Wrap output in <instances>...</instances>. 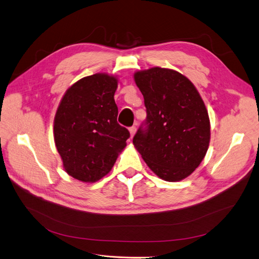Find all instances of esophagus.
<instances>
[{"label": "esophagus", "instance_id": "1", "mask_svg": "<svg viewBox=\"0 0 259 259\" xmlns=\"http://www.w3.org/2000/svg\"><path fill=\"white\" fill-rule=\"evenodd\" d=\"M129 131H130V136L131 138L134 137V134H136V131H137V127L136 126H132L129 128Z\"/></svg>", "mask_w": 259, "mask_h": 259}]
</instances>
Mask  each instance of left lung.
<instances>
[{"label": "left lung", "instance_id": "left-lung-1", "mask_svg": "<svg viewBox=\"0 0 259 259\" xmlns=\"http://www.w3.org/2000/svg\"><path fill=\"white\" fill-rule=\"evenodd\" d=\"M147 117L133 144L150 169L168 182L183 180L206 154L210 125L195 85L179 72L162 67L137 72Z\"/></svg>", "mask_w": 259, "mask_h": 259}]
</instances>
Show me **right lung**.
<instances>
[{
	"instance_id": "1",
	"label": "right lung",
	"mask_w": 259,
	"mask_h": 259,
	"mask_svg": "<svg viewBox=\"0 0 259 259\" xmlns=\"http://www.w3.org/2000/svg\"><path fill=\"white\" fill-rule=\"evenodd\" d=\"M117 79L107 74L87 76L61 99L54 120V139L65 171L82 182L105 177L130 138L117 122Z\"/></svg>"
}]
</instances>
